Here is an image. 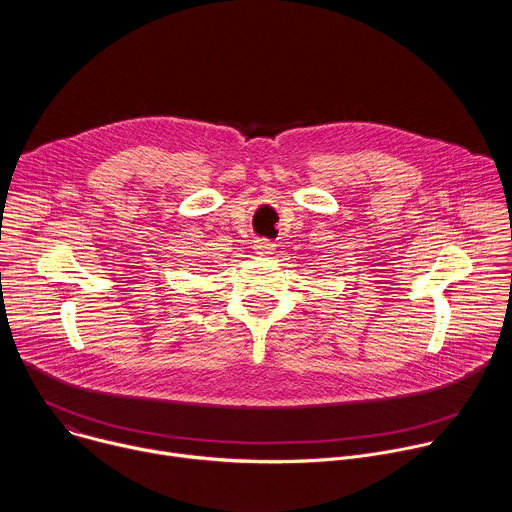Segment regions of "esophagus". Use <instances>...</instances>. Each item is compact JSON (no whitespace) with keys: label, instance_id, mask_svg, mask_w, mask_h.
I'll list each match as a JSON object with an SVG mask.
<instances>
[{"label":"esophagus","instance_id":"esophagus-1","mask_svg":"<svg viewBox=\"0 0 512 512\" xmlns=\"http://www.w3.org/2000/svg\"><path fill=\"white\" fill-rule=\"evenodd\" d=\"M273 247H275V245H273L269 239H257L253 249H255L257 255H271V253H273Z\"/></svg>","mask_w":512,"mask_h":512}]
</instances>
